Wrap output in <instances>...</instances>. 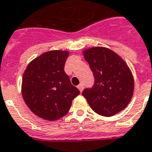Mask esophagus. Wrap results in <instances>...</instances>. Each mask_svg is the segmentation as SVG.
I'll use <instances>...</instances> for the list:
<instances>
[{
  "label": "esophagus",
  "mask_w": 152,
  "mask_h": 152,
  "mask_svg": "<svg viewBox=\"0 0 152 152\" xmlns=\"http://www.w3.org/2000/svg\"><path fill=\"white\" fill-rule=\"evenodd\" d=\"M77 88H78V90L80 91V92H82V91H83V88H84V86H83V83H80L79 85L77 86Z\"/></svg>",
  "instance_id": "34e87169"
}]
</instances>
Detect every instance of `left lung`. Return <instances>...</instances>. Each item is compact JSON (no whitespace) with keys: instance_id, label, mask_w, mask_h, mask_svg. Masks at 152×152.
Wrapping results in <instances>:
<instances>
[{"instance_id":"8db88e82","label":"left lung","mask_w":152,"mask_h":152,"mask_svg":"<svg viewBox=\"0 0 152 152\" xmlns=\"http://www.w3.org/2000/svg\"><path fill=\"white\" fill-rule=\"evenodd\" d=\"M83 53L94 83L82 94L99 115L110 117L120 112L128 105L134 91L133 76L126 62L107 48L93 47Z\"/></svg>"}]
</instances>
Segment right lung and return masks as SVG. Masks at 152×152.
<instances>
[{
	"label": "right lung",
	"mask_w": 152,
	"mask_h": 152,
	"mask_svg": "<svg viewBox=\"0 0 152 152\" xmlns=\"http://www.w3.org/2000/svg\"><path fill=\"white\" fill-rule=\"evenodd\" d=\"M69 52L53 50L28 64L22 77L21 92L32 112L45 120L62 118L80 91L64 70Z\"/></svg>",
	"instance_id": "add662e5"
}]
</instances>
